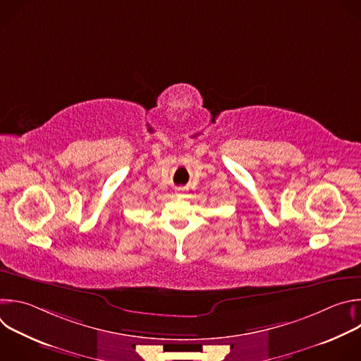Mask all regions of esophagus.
I'll list each match as a JSON object with an SVG mask.
<instances>
[{
    "label": "esophagus",
    "mask_w": 361,
    "mask_h": 361,
    "mask_svg": "<svg viewBox=\"0 0 361 361\" xmlns=\"http://www.w3.org/2000/svg\"><path fill=\"white\" fill-rule=\"evenodd\" d=\"M177 194H178L180 197H184V195H185V188H178V190H177Z\"/></svg>",
    "instance_id": "34e87169"
}]
</instances>
